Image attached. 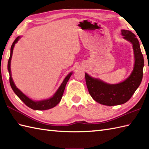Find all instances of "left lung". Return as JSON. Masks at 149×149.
Instances as JSON below:
<instances>
[{
	"mask_svg": "<svg viewBox=\"0 0 149 149\" xmlns=\"http://www.w3.org/2000/svg\"><path fill=\"white\" fill-rule=\"evenodd\" d=\"M122 34L125 40L132 44L135 63L133 71L127 79L117 84H109L85 74L88 91L91 97L101 104L116 106L124 104L131 99L140 86L143 78L144 59L139 41L130 31L122 30Z\"/></svg>",
	"mask_w": 149,
	"mask_h": 149,
	"instance_id": "1",
	"label": "left lung"
}]
</instances>
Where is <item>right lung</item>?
I'll return each mask as SVG.
<instances>
[{
  "mask_svg": "<svg viewBox=\"0 0 149 149\" xmlns=\"http://www.w3.org/2000/svg\"><path fill=\"white\" fill-rule=\"evenodd\" d=\"M20 36L17 37V38L15 40V41L13 43L11 47V54H10V57H9V60H8V70L9 71V83H10L11 87L15 93L19 97L22 102H23L27 106H28L30 108L34 109V110H46L49 109L50 108H52V107H55L57 104H59L60 100H61L62 96L63 95V92H64L65 86L68 79L70 77L72 73H70V74L65 77V79L63 81V83L61 84V86L59 88L58 91H56V93L52 97L50 98L49 99L47 100H44L42 101H33L29 98H28L27 96L25 95L21 91L19 90L17 86H15L13 81V79L11 77V68H10V65H11V59L12 58V54H13V50L15 44L18 42V40L20 38Z\"/></svg>",
  "mask_w": 149,
  "mask_h": 149,
  "instance_id": "1",
  "label": "right lung"
}]
</instances>
